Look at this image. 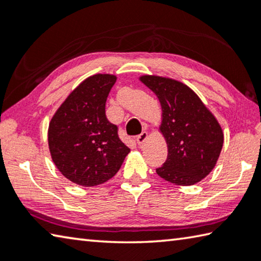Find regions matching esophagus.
Segmentation results:
<instances>
[{"instance_id":"esophagus-1","label":"esophagus","mask_w":261,"mask_h":261,"mask_svg":"<svg viewBox=\"0 0 261 261\" xmlns=\"http://www.w3.org/2000/svg\"><path fill=\"white\" fill-rule=\"evenodd\" d=\"M146 138H147V132H145V131H143L141 132L140 135H138L136 137V140H137V144L138 145H141L144 143L145 140H146Z\"/></svg>"}]
</instances>
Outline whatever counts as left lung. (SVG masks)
I'll return each instance as SVG.
<instances>
[{
	"instance_id": "1",
	"label": "left lung",
	"mask_w": 261,
	"mask_h": 261,
	"mask_svg": "<svg viewBox=\"0 0 261 261\" xmlns=\"http://www.w3.org/2000/svg\"><path fill=\"white\" fill-rule=\"evenodd\" d=\"M162 108L160 130L168 145L167 160L156 168L161 178L176 185L200 182L213 169L223 145L220 124L191 88L159 76L140 77Z\"/></svg>"
}]
</instances>
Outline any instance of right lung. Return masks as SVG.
<instances>
[{"instance_id":"add662e5","label":"right lung","mask_w":261,"mask_h":261,"mask_svg":"<svg viewBox=\"0 0 261 261\" xmlns=\"http://www.w3.org/2000/svg\"><path fill=\"white\" fill-rule=\"evenodd\" d=\"M116 77L98 73L74 88L57 109L48 145L62 175L83 187L107 182L120 170L130 148L106 116V101Z\"/></svg>"}]
</instances>
